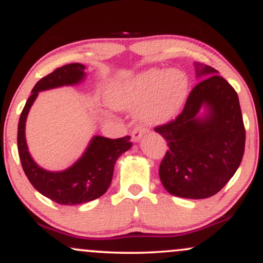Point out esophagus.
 <instances>
[{
	"label": "esophagus",
	"instance_id": "obj_1",
	"mask_svg": "<svg viewBox=\"0 0 263 263\" xmlns=\"http://www.w3.org/2000/svg\"><path fill=\"white\" fill-rule=\"evenodd\" d=\"M147 132V128L143 127V126H136L132 131V141L137 142L140 138Z\"/></svg>",
	"mask_w": 263,
	"mask_h": 263
}]
</instances>
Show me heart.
<instances>
[{
	"mask_svg": "<svg viewBox=\"0 0 263 263\" xmlns=\"http://www.w3.org/2000/svg\"><path fill=\"white\" fill-rule=\"evenodd\" d=\"M188 92L185 75L176 70L151 69L129 80L110 86L107 99L114 107H140L142 121L161 125L170 121L182 107Z\"/></svg>",
	"mask_w": 263,
	"mask_h": 263,
	"instance_id": "heart-1",
	"label": "heart"
}]
</instances>
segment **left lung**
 <instances>
[{"instance_id":"8db88e82","label":"left lung","mask_w":263,"mask_h":263,"mask_svg":"<svg viewBox=\"0 0 263 263\" xmlns=\"http://www.w3.org/2000/svg\"><path fill=\"white\" fill-rule=\"evenodd\" d=\"M197 71L205 79L193 87L182 112L155 127L168 146L159 165L163 186L189 199L213 197L224 188L242 161L246 140L234 87L211 66H197ZM203 104L210 114L199 119Z\"/></svg>"}]
</instances>
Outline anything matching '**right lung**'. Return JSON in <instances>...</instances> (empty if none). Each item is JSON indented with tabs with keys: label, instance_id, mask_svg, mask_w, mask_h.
Segmentation results:
<instances>
[{
	"label": "right lung",
	"instance_id": "obj_1",
	"mask_svg": "<svg viewBox=\"0 0 263 263\" xmlns=\"http://www.w3.org/2000/svg\"><path fill=\"white\" fill-rule=\"evenodd\" d=\"M84 69L83 64L71 63L42 78L33 87L18 122V155L27 178L41 194L62 205L87 203L105 194L112 180L115 162L132 147L129 136L116 140L95 136L79 161L73 167L58 173L42 170L32 159L27 148L25 126L33 101L42 90L79 83L85 75Z\"/></svg>",
	"mask_w": 263,
	"mask_h": 263
}]
</instances>
